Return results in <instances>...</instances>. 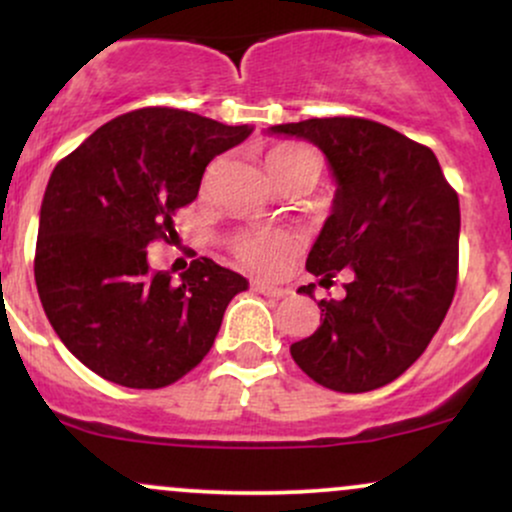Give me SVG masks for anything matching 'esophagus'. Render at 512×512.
<instances>
[{
	"label": "esophagus",
	"instance_id": "1",
	"mask_svg": "<svg viewBox=\"0 0 512 512\" xmlns=\"http://www.w3.org/2000/svg\"><path fill=\"white\" fill-rule=\"evenodd\" d=\"M252 291L262 293V296L276 298V301H279V298H284L286 293H289L286 289H279V286H269V284H264V281H252Z\"/></svg>",
	"mask_w": 512,
	"mask_h": 512
}]
</instances>
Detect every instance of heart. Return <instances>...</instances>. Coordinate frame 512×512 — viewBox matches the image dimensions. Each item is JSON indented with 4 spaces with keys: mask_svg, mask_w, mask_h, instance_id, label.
<instances>
[{
    "mask_svg": "<svg viewBox=\"0 0 512 512\" xmlns=\"http://www.w3.org/2000/svg\"><path fill=\"white\" fill-rule=\"evenodd\" d=\"M305 161H317V158L313 151L293 142L276 144L264 156V163H267V170L274 182H279L289 170L301 166ZM231 250L236 260L245 264L250 272L274 276L296 255L298 238L289 231H250L233 240Z\"/></svg>",
    "mask_w": 512,
    "mask_h": 512,
    "instance_id": "obj_1",
    "label": "heart"
}]
</instances>
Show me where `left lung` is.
I'll list each match as a JSON object with an SVG mask.
<instances>
[{"mask_svg": "<svg viewBox=\"0 0 512 512\" xmlns=\"http://www.w3.org/2000/svg\"><path fill=\"white\" fill-rule=\"evenodd\" d=\"M330 161L337 195L310 250V274L330 286L342 269L344 301L322 298L320 327L291 344L308 378L337 392L378 390L431 344L457 289L460 199L436 154L366 117H313L274 125ZM313 296V284L301 286Z\"/></svg>", "mask_w": 512, "mask_h": 512, "instance_id": "obj_1", "label": "left lung"}]
</instances>
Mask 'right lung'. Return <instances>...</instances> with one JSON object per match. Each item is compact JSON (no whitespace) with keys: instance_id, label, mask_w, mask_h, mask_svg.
Wrapping results in <instances>:
<instances>
[{"instance_id":"add662e5","label":"right lung","mask_w":512,"mask_h":512,"mask_svg":"<svg viewBox=\"0 0 512 512\" xmlns=\"http://www.w3.org/2000/svg\"><path fill=\"white\" fill-rule=\"evenodd\" d=\"M178 108L105 122L52 170L35 243V286L52 330L110 383L166 387L209 354L243 276L199 257L175 284L146 245L173 238L214 156L248 139Z\"/></svg>"}]
</instances>
